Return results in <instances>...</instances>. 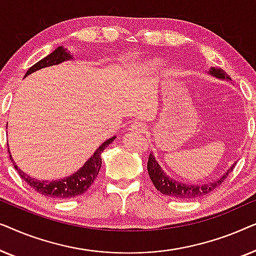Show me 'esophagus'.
Returning a JSON list of instances; mask_svg holds the SVG:
<instances>
[{"label": "esophagus", "mask_w": 256, "mask_h": 256, "mask_svg": "<svg viewBox=\"0 0 256 256\" xmlns=\"http://www.w3.org/2000/svg\"><path fill=\"white\" fill-rule=\"evenodd\" d=\"M129 129L132 132H146V126L143 122H134V124L129 127Z\"/></svg>", "instance_id": "obj_1"}]
</instances>
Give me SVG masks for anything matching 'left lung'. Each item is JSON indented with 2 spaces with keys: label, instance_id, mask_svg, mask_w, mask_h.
Here are the masks:
<instances>
[{
  "label": "left lung",
  "instance_id": "obj_1",
  "mask_svg": "<svg viewBox=\"0 0 256 256\" xmlns=\"http://www.w3.org/2000/svg\"><path fill=\"white\" fill-rule=\"evenodd\" d=\"M210 73L213 76H216V78L222 79H228L230 80V76L226 74V72H224L222 70L214 68H212ZM148 172L150 176V180H152L154 186H155L157 190H158L160 194L164 196H168V197L176 198V199H194L198 197H202V196L210 194V192L214 190V188H219L220 185L222 184V182L228 177V174L232 172L234 169V166H230V169L224 174L222 178H219L218 180L212 182V183L208 184H202V185H188L180 183V182H177L172 180V178L168 177V174H164L162 168L157 160H155L152 154H150L148 158Z\"/></svg>",
  "mask_w": 256,
  "mask_h": 256
}]
</instances>
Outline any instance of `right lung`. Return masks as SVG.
I'll list each match as a JSON object with an SVG mask.
<instances>
[{"instance_id": "right-lung-1", "label": "right lung", "mask_w": 256, "mask_h": 256, "mask_svg": "<svg viewBox=\"0 0 256 256\" xmlns=\"http://www.w3.org/2000/svg\"><path fill=\"white\" fill-rule=\"evenodd\" d=\"M72 56L68 52V48H64L62 46H58L56 50L50 54L46 57L42 59L36 64L31 66L26 73V76H29L30 73H32L37 70H40L43 68H48L51 65H57L60 62L71 59ZM114 138L107 140L106 142L102 143L99 148L96 149V152L93 154V156L84 164L82 169H79L76 172H74L72 176L62 178V180H37L34 178H31L23 172L22 170L18 169V166H16L14 162L12 156L10 160H12L14 166L17 170V172L20 174V178L23 180H26V183L34 188V191H37L38 194L45 196V197H51L56 199H68L76 197V196H82V194L88 190L90 185L93 184L94 180H96L98 174H99L100 168H101V152L107 148V146H110L112 142L114 141ZM9 152V150H8Z\"/></svg>"}]
</instances>
